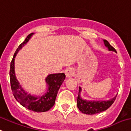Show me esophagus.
I'll list each match as a JSON object with an SVG mask.
<instances>
[{
  "mask_svg": "<svg viewBox=\"0 0 131 131\" xmlns=\"http://www.w3.org/2000/svg\"><path fill=\"white\" fill-rule=\"evenodd\" d=\"M74 70H73L72 68H68V69H66L65 71V75L67 78H69V77H71L74 75Z\"/></svg>",
  "mask_w": 131,
  "mask_h": 131,
  "instance_id": "obj_1",
  "label": "esophagus"
}]
</instances>
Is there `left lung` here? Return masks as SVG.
Here are the masks:
<instances>
[{
  "label": "left lung",
  "mask_w": 131,
  "mask_h": 131,
  "mask_svg": "<svg viewBox=\"0 0 131 131\" xmlns=\"http://www.w3.org/2000/svg\"><path fill=\"white\" fill-rule=\"evenodd\" d=\"M104 43L106 47L108 48L110 51H116L114 48L107 40H104ZM81 91V88L79 87V95L77 97V107L82 113L85 114H95L97 113H100L103 111H105L108 108H109L112 105L116 100V95L114 97L112 98L110 100L107 101H87L81 98L80 93Z\"/></svg>",
  "instance_id": "8db88e82"
}]
</instances>
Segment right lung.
I'll list each match as a JSON object with an SVG mask.
<instances>
[{"instance_id":"1","label":"right lung","mask_w":131,"mask_h":131,"mask_svg":"<svg viewBox=\"0 0 131 131\" xmlns=\"http://www.w3.org/2000/svg\"><path fill=\"white\" fill-rule=\"evenodd\" d=\"M34 34L31 33L27 36L23 43H21L14 54L13 58L10 62V81L13 93L16 100L28 110L36 112H43L49 110L54 105L56 100L58 90L65 79L64 73H55L48 75L46 78V82L48 85L47 92L41 96H36L27 93L23 90L16 78L15 73V58L20 49L27 43L29 40Z\"/></svg>"}]
</instances>
